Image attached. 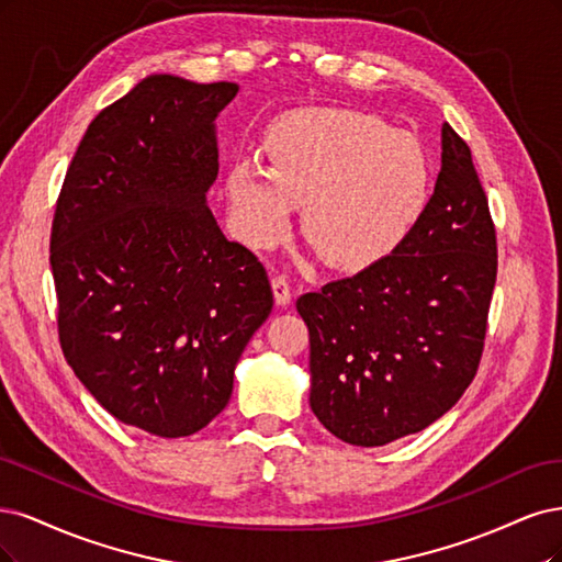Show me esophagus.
Masks as SVG:
<instances>
[{"mask_svg": "<svg viewBox=\"0 0 562 562\" xmlns=\"http://www.w3.org/2000/svg\"><path fill=\"white\" fill-rule=\"evenodd\" d=\"M270 284H273V294H276V303L278 305H289L292 303V296H294V289L292 284H289V280L284 276H276L273 280H270Z\"/></svg>", "mask_w": 562, "mask_h": 562, "instance_id": "esophagus-1", "label": "esophagus"}]
</instances>
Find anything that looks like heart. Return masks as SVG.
Instances as JSON below:
<instances>
[{"instance_id":"1","label":"heart","mask_w":562,"mask_h":562,"mask_svg":"<svg viewBox=\"0 0 562 562\" xmlns=\"http://www.w3.org/2000/svg\"><path fill=\"white\" fill-rule=\"evenodd\" d=\"M268 170L238 160L226 172L235 233L276 247L292 224L334 268L361 270L390 257L418 224L429 198V160L411 133L373 114L296 110L270 125Z\"/></svg>"}]
</instances>
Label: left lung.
I'll return each instance as SVG.
<instances>
[{
	"mask_svg": "<svg viewBox=\"0 0 562 562\" xmlns=\"http://www.w3.org/2000/svg\"><path fill=\"white\" fill-rule=\"evenodd\" d=\"M495 278L487 198L467 142L443 123L441 172L406 240L296 301L317 420L364 448L439 420L476 375Z\"/></svg>",
	"mask_w": 562,
	"mask_h": 562,
	"instance_id": "obj_1",
	"label": "left lung"
}]
</instances>
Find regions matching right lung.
<instances>
[{"mask_svg": "<svg viewBox=\"0 0 562 562\" xmlns=\"http://www.w3.org/2000/svg\"><path fill=\"white\" fill-rule=\"evenodd\" d=\"M238 83L142 79L102 110L71 158L50 228L60 348L123 425L195 434L273 311L263 263L226 240L205 193L214 119Z\"/></svg>", "mask_w": 562, "mask_h": 562, "instance_id": "right-lung-1", "label": "right lung"}]
</instances>
